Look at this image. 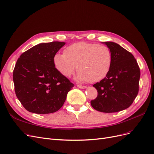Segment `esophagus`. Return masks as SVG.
<instances>
[{"label": "esophagus", "instance_id": "obj_1", "mask_svg": "<svg viewBox=\"0 0 154 154\" xmlns=\"http://www.w3.org/2000/svg\"><path fill=\"white\" fill-rule=\"evenodd\" d=\"M77 87H79V88H87L86 86H83V85H77Z\"/></svg>", "mask_w": 154, "mask_h": 154}]
</instances>
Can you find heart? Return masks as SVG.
Here are the masks:
<instances>
[{
  "instance_id": "1",
  "label": "heart",
  "mask_w": 154,
  "mask_h": 154,
  "mask_svg": "<svg viewBox=\"0 0 154 154\" xmlns=\"http://www.w3.org/2000/svg\"><path fill=\"white\" fill-rule=\"evenodd\" d=\"M54 66L65 77H70L76 69L77 80L96 82L108 74L112 64V53L106 45L80 42L69 45L63 54L54 55Z\"/></svg>"
}]
</instances>
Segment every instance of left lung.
<instances>
[{
	"mask_svg": "<svg viewBox=\"0 0 154 154\" xmlns=\"http://www.w3.org/2000/svg\"><path fill=\"white\" fill-rule=\"evenodd\" d=\"M104 43L111 51L112 64L106 76L93 85L97 96L91 104L97 111L112 113L128 108L136 99L140 69L129 51L112 42Z\"/></svg>",
	"mask_w": 154,
	"mask_h": 154,
	"instance_id": "8db88e82",
	"label": "left lung"
}]
</instances>
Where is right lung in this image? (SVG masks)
I'll return each instance as SVG.
<instances>
[{
	"mask_svg": "<svg viewBox=\"0 0 154 154\" xmlns=\"http://www.w3.org/2000/svg\"><path fill=\"white\" fill-rule=\"evenodd\" d=\"M65 44L60 42L40 44L17 60L13 73L15 92L30 112L46 114L58 111L74 86L54 66V55Z\"/></svg>",
	"mask_w": 154,
	"mask_h": 154,
	"instance_id": "right-lung-1",
	"label": "right lung"
}]
</instances>
